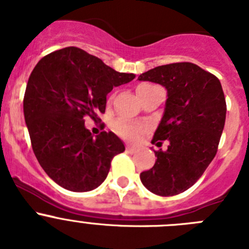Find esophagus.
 Masks as SVG:
<instances>
[{
    "label": "esophagus",
    "mask_w": 249,
    "mask_h": 249,
    "mask_svg": "<svg viewBox=\"0 0 249 249\" xmlns=\"http://www.w3.org/2000/svg\"><path fill=\"white\" fill-rule=\"evenodd\" d=\"M126 149H127V152H129V153H135V152H137V148L133 146H127Z\"/></svg>",
    "instance_id": "1"
}]
</instances>
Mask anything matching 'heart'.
Segmentation results:
<instances>
[{"mask_svg":"<svg viewBox=\"0 0 249 249\" xmlns=\"http://www.w3.org/2000/svg\"><path fill=\"white\" fill-rule=\"evenodd\" d=\"M144 86H148V85H141L138 89L141 87H144ZM113 128L114 131L117 132L118 135L121 137L126 138V140H131V141H135L140 137L143 131L146 129V127L143 124H140V123H135V122H131L128 120H124V118H120L114 122L113 124Z\"/></svg>","mask_w":249,"mask_h":249,"instance_id":"1","label":"heart"}]
</instances>
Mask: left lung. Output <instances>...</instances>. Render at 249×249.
I'll list each match as a JSON object with an SVG mask.
<instances>
[{
    "mask_svg": "<svg viewBox=\"0 0 249 249\" xmlns=\"http://www.w3.org/2000/svg\"><path fill=\"white\" fill-rule=\"evenodd\" d=\"M138 80L160 83L168 97L152 140L157 146L167 140L168 148L155 152V166L141 181L155 195H178L198 181L217 153L227 111L221 82L191 62L158 66Z\"/></svg>",
    "mask_w": 249,
    "mask_h": 249,
    "instance_id": "left-lung-1",
    "label": "left lung"
}]
</instances>
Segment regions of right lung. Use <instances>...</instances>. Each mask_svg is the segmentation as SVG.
Wrapping results in <instances>:
<instances>
[{
    "instance_id": "obj_1",
    "label": "right lung",
    "mask_w": 249,
    "mask_h": 249,
    "mask_svg": "<svg viewBox=\"0 0 249 249\" xmlns=\"http://www.w3.org/2000/svg\"><path fill=\"white\" fill-rule=\"evenodd\" d=\"M135 77L77 47L39 59L28 78L23 113L35 156L58 186L89 192L105 181L112 158L124 146L113 132L93 137L83 118L100 120L107 94Z\"/></svg>"
}]
</instances>
